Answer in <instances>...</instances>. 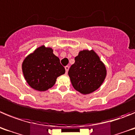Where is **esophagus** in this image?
<instances>
[{
    "label": "esophagus",
    "instance_id": "obj_1",
    "mask_svg": "<svg viewBox=\"0 0 135 135\" xmlns=\"http://www.w3.org/2000/svg\"><path fill=\"white\" fill-rule=\"evenodd\" d=\"M65 68V70H66V74H67L68 70H69V67L68 66H66Z\"/></svg>",
    "mask_w": 135,
    "mask_h": 135
}]
</instances>
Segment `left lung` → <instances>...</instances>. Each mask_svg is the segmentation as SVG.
<instances>
[{
    "label": "left lung",
    "instance_id": "1",
    "mask_svg": "<svg viewBox=\"0 0 135 135\" xmlns=\"http://www.w3.org/2000/svg\"><path fill=\"white\" fill-rule=\"evenodd\" d=\"M75 60L68 73L74 89L83 95L96 91L107 75L106 67L99 56L93 50L85 49Z\"/></svg>",
    "mask_w": 135,
    "mask_h": 135
}]
</instances>
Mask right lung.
<instances>
[{
	"label": "right lung",
	"mask_w": 135,
	"mask_h": 135,
	"mask_svg": "<svg viewBox=\"0 0 135 135\" xmlns=\"http://www.w3.org/2000/svg\"><path fill=\"white\" fill-rule=\"evenodd\" d=\"M22 71L31 88L45 91L54 85L59 76L65 73V69L59 57L54 54L52 48L42 45L25 57Z\"/></svg>",
	"instance_id": "add662e5"
}]
</instances>
